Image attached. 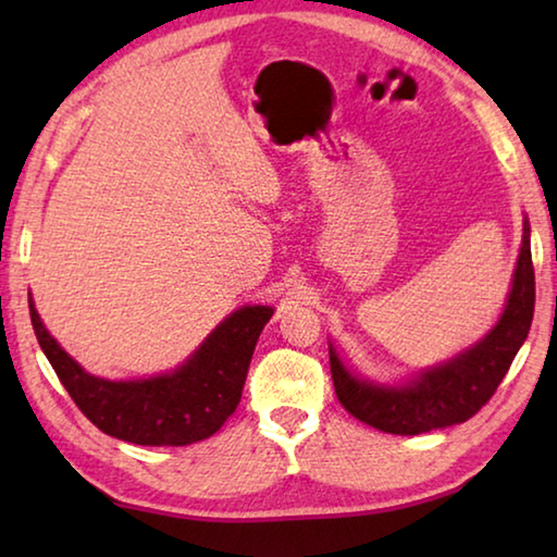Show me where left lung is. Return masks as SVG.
I'll return each mask as SVG.
<instances>
[{"label":"left lung","mask_w":557,"mask_h":557,"mask_svg":"<svg viewBox=\"0 0 557 557\" xmlns=\"http://www.w3.org/2000/svg\"><path fill=\"white\" fill-rule=\"evenodd\" d=\"M533 307L531 223L523 219V240L504 312L479 342L400 383H379L351 371L334 344H329L336 398L354 418L391 435H420L467 422L484 408L504 381L531 329Z\"/></svg>","instance_id":"8db88e82"}]
</instances>
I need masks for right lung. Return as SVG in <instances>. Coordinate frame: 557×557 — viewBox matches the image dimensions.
<instances>
[{"instance_id": "1", "label": "right lung", "mask_w": 557, "mask_h": 557, "mask_svg": "<svg viewBox=\"0 0 557 557\" xmlns=\"http://www.w3.org/2000/svg\"><path fill=\"white\" fill-rule=\"evenodd\" d=\"M34 334L81 412L110 437L149 447H184L211 437L238 408L258 336L275 309H235L174 371L110 381L88 373L44 326L29 295Z\"/></svg>"}]
</instances>
